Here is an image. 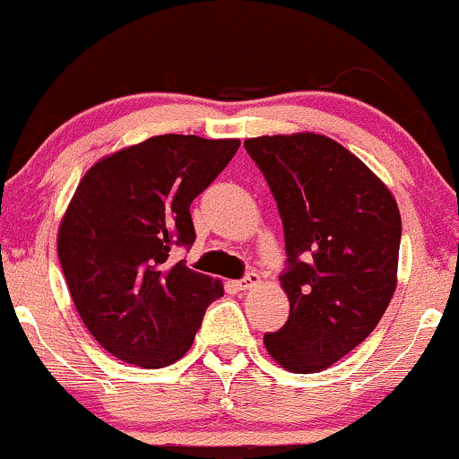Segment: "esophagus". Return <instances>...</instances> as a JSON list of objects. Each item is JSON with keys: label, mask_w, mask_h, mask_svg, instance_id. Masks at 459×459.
I'll return each instance as SVG.
<instances>
[{"label": "esophagus", "mask_w": 459, "mask_h": 459, "mask_svg": "<svg viewBox=\"0 0 459 459\" xmlns=\"http://www.w3.org/2000/svg\"><path fill=\"white\" fill-rule=\"evenodd\" d=\"M258 282H260V275L255 273V271H249L243 280H238V282H236V287H238L240 290H247L251 287H255Z\"/></svg>", "instance_id": "34e87169"}]
</instances>
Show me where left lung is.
Wrapping results in <instances>:
<instances>
[{"label":"left lung","instance_id":"left-lung-1","mask_svg":"<svg viewBox=\"0 0 459 459\" xmlns=\"http://www.w3.org/2000/svg\"><path fill=\"white\" fill-rule=\"evenodd\" d=\"M245 151L278 204L287 249L289 319L264 346L290 372H319L381 322L396 289L401 212L385 184L326 135L251 137Z\"/></svg>","mask_w":459,"mask_h":459}]
</instances>
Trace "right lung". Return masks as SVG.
Returning <instances> with one entry per match:
<instances>
[{
  "label": "right lung",
  "mask_w": 459,
  "mask_h": 459,
  "mask_svg": "<svg viewBox=\"0 0 459 459\" xmlns=\"http://www.w3.org/2000/svg\"><path fill=\"white\" fill-rule=\"evenodd\" d=\"M238 140L157 135L93 164L58 230V260L82 324L122 361L164 368L188 352L219 280L175 260L195 243L190 204Z\"/></svg>",
  "instance_id": "obj_1"
}]
</instances>
